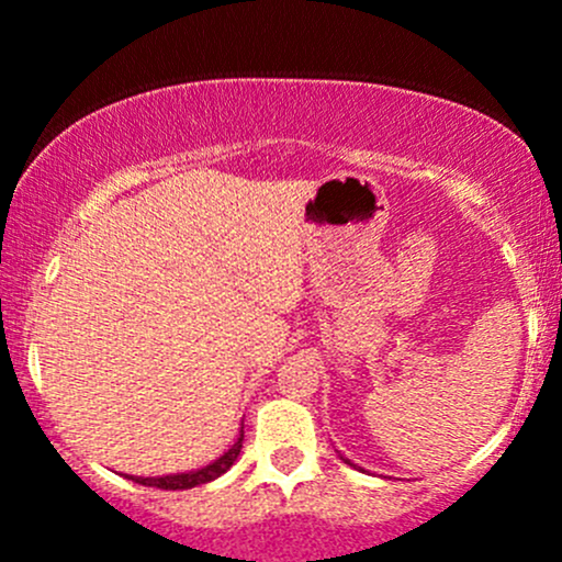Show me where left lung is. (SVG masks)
<instances>
[{
  "mask_svg": "<svg viewBox=\"0 0 562 562\" xmlns=\"http://www.w3.org/2000/svg\"><path fill=\"white\" fill-rule=\"evenodd\" d=\"M345 459V457H342ZM345 462H348V464H353V462H350V459H345Z\"/></svg>",
  "mask_w": 562,
  "mask_h": 562,
  "instance_id": "left-lung-1",
  "label": "left lung"
}]
</instances>
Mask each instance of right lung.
<instances>
[{
    "label": "right lung",
    "instance_id": "obj_1",
    "mask_svg": "<svg viewBox=\"0 0 562 562\" xmlns=\"http://www.w3.org/2000/svg\"><path fill=\"white\" fill-rule=\"evenodd\" d=\"M241 440H245V427H241V435L236 438V443L231 446L223 457L214 459L212 464H206V468L190 470V473L162 475V479H138V475H135L133 481L135 484H144V486H157V490H192V486H198V484H209V481L220 479L225 470H231V464L236 462V457H239V451H241Z\"/></svg>",
    "mask_w": 562,
    "mask_h": 562
}]
</instances>
